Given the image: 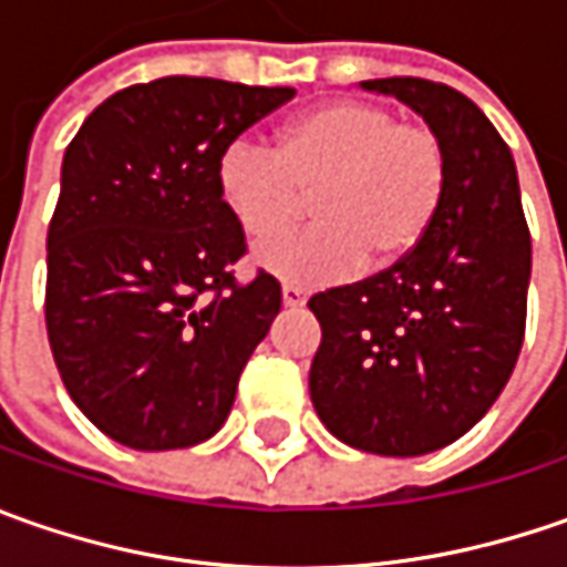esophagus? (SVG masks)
I'll return each instance as SVG.
<instances>
[{"label": "esophagus", "mask_w": 567, "mask_h": 567, "mask_svg": "<svg viewBox=\"0 0 567 567\" xmlns=\"http://www.w3.org/2000/svg\"><path fill=\"white\" fill-rule=\"evenodd\" d=\"M280 299H284L287 309H302L309 296H306V290H299V287H284V290H280Z\"/></svg>", "instance_id": "1"}]
</instances>
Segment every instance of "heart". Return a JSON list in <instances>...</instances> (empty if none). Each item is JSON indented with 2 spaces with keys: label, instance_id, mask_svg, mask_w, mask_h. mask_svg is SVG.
Instances as JSON below:
<instances>
[{
  "label": "heart",
  "instance_id": "1",
  "mask_svg": "<svg viewBox=\"0 0 567 567\" xmlns=\"http://www.w3.org/2000/svg\"><path fill=\"white\" fill-rule=\"evenodd\" d=\"M214 183L249 239L292 226L312 197L317 227L258 246L255 265L293 287H328L365 258L394 265L423 243L445 202L447 154L429 125L369 100H331L287 122L274 151L224 147Z\"/></svg>",
  "mask_w": 567,
  "mask_h": 567
}]
</instances>
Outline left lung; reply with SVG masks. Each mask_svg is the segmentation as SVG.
Returning <instances> with one entry per match:
<instances>
[{"mask_svg": "<svg viewBox=\"0 0 567 567\" xmlns=\"http://www.w3.org/2000/svg\"><path fill=\"white\" fill-rule=\"evenodd\" d=\"M360 87L423 116L445 144L447 188L406 258L309 299L321 324L309 394L343 445L420 457L470 432L512 379L527 321L530 233L512 151L473 100L425 78Z\"/></svg>", "mask_w": 567, "mask_h": 567, "instance_id": "1", "label": "left lung"}]
</instances>
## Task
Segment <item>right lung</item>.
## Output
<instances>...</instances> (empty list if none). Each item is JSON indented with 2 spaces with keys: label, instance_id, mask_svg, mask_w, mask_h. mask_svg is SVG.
I'll return each instance as SVG.
<instances>
[{
  "label": "right lung",
  "instance_id": "right-lung-1",
  "mask_svg": "<svg viewBox=\"0 0 567 567\" xmlns=\"http://www.w3.org/2000/svg\"><path fill=\"white\" fill-rule=\"evenodd\" d=\"M169 75L132 84L78 128L47 233V334L65 391L103 435L173 451L227 423L280 284L229 265L246 233L214 183L217 157L293 100Z\"/></svg>",
  "mask_w": 567,
  "mask_h": 567
}]
</instances>
